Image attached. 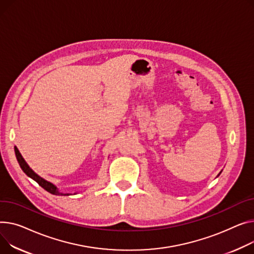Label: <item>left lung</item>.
<instances>
[{"instance_id": "obj_1", "label": "left lung", "mask_w": 254, "mask_h": 254, "mask_svg": "<svg viewBox=\"0 0 254 254\" xmlns=\"http://www.w3.org/2000/svg\"><path fill=\"white\" fill-rule=\"evenodd\" d=\"M221 173H222V172H221ZM221 173H219V174H218V175H217V177H218V176H219V175H221Z\"/></svg>"}]
</instances>
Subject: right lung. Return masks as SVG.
I'll list each match as a JSON object with an SVG mask.
<instances>
[{
	"label": "right lung",
	"mask_w": 254,
	"mask_h": 254,
	"mask_svg": "<svg viewBox=\"0 0 254 254\" xmlns=\"http://www.w3.org/2000/svg\"><path fill=\"white\" fill-rule=\"evenodd\" d=\"M14 151H15V155H16L17 161H18V163H19V165L21 167V170L25 173V175L27 177H29L33 181H36L41 186L42 188H44L46 191H48L49 193L53 194V195H59V196H69V195H72V193H63V192H60L59 189L56 187L54 184H52L51 182L43 179L38 174H36L35 172H33L31 168L29 167V165L26 163V161L24 160V158L22 157L21 153L19 152L18 148H17L16 146H14ZM73 194L75 195V194H77V192H75Z\"/></svg>",
	"instance_id": "1"
}]
</instances>
